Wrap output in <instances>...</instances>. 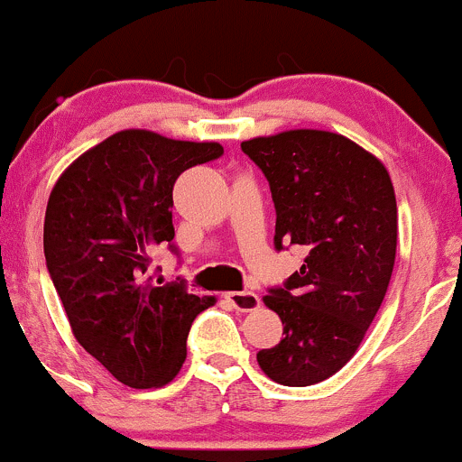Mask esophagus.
I'll list each match as a JSON object with an SVG mask.
<instances>
[{"instance_id":"obj_1","label":"esophagus","mask_w":462,"mask_h":462,"mask_svg":"<svg viewBox=\"0 0 462 462\" xmlns=\"http://www.w3.org/2000/svg\"><path fill=\"white\" fill-rule=\"evenodd\" d=\"M226 299L230 300L232 308L239 310V312H252V310H256L261 305L259 296L254 292H227Z\"/></svg>"}]
</instances>
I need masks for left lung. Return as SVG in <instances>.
<instances>
[{"instance_id": "1", "label": "left lung", "mask_w": 462, "mask_h": 462, "mask_svg": "<svg viewBox=\"0 0 462 462\" xmlns=\"http://www.w3.org/2000/svg\"><path fill=\"white\" fill-rule=\"evenodd\" d=\"M241 150L270 183L274 247L305 252L300 270L263 299L285 337L256 361L281 385H314L356 354L385 299L396 259L394 186L374 154L337 133L288 130Z\"/></svg>"}]
</instances>
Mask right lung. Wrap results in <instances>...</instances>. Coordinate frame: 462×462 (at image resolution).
Wrapping results in <instances>:
<instances>
[{
	"mask_svg": "<svg viewBox=\"0 0 462 462\" xmlns=\"http://www.w3.org/2000/svg\"><path fill=\"white\" fill-rule=\"evenodd\" d=\"M215 142L121 130L72 162L52 188L43 254L79 346L116 381L162 387L186 361L192 320L215 305L186 281H154L152 252L172 245V188L183 170L215 162Z\"/></svg>",
	"mask_w": 462,
	"mask_h": 462,
	"instance_id": "add662e5",
	"label": "right lung"
}]
</instances>
